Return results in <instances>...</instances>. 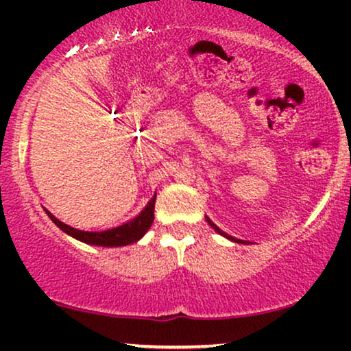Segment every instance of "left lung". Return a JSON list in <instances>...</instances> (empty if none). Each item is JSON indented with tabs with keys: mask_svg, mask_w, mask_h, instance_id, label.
<instances>
[{
	"mask_svg": "<svg viewBox=\"0 0 351 351\" xmlns=\"http://www.w3.org/2000/svg\"><path fill=\"white\" fill-rule=\"evenodd\" d=\"M206 221H208V224H209V226H211L213 229H215V231L217 232V234L224 236V237H226V239H229V241H232V243H237V244H249V243H247V241H243V239H236V237H234V236H229V234H226V232H224V231H221V229H219V228H217V226H216V224H215V223H213V221H211V219H209V217H208V216H206Z\"/></svg>",
	"mask_w": 351,
	"mask_h": 351,
	"instance_id": "left-lung-1",
	"label": "left lung"
}]
</instances>
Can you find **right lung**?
<instances>
[{
    "label": "right lung",
    "instance_id": "add662e5",
    "mask_svg": "<svg viewBox=\"0 0 351 351\" xmlns=\"http://www.w3.org/2000/svg\"><path fill=\"white\" fill-rule=\"evenodd\" d=\"M155 199L156 193L153 195V198L148 201L147 206H145L134 219L127 221V223L120 224V226L117 228L106 229V231H82V229H75L69 226V224L59 221L58 217L52 215L51 211H47L46 208H44V211H46V215L51 217V221L56 226L62 229L66 234L80 241V243L104 245V247H119V245H128L136 243V241L142 239L145 232L150 229L153 219H155Z\"/></svg>",
    "mask_w": 351,
    "mask_h": 351
}]
</instances>
